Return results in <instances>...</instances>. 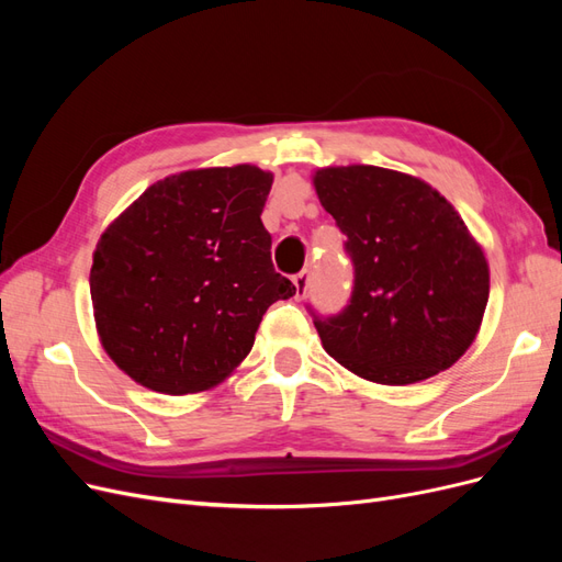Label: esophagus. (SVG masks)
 Here are the masks:
<instances>
[{"instance_id":"obj_1","label":"esophagus","mask_w":562,"mask_h":562,"mask_svg":"<svg viewBox=\"0 0 562 562\" xmlns=\"http://www.w3.org/2000/svg\"><path fill=\"white\" fill-rule=\"evenodd\" d=\"M310 279H312V274H310L307 269L300 271V274L293 279V283H295V297H297V300H302L304 295H307V291H310Z\"/></svg>"}]
</instances>
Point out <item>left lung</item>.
<instances>
[{
	"label": "left lung",
	"mask_w": 562,
	"mask_h": 562,
	"mask_svg": "<svg viewBox=\"0 0 562 562\" xmlns=\"http://www.w3.org/2000/svg\"><path fill=\"white\" fill-rule=\"evenodd\" d=\"M321 206L347 234L353 291L318 337L363 380L403 386L459 361L490 295L483 248L452 203L419 178L380 166H330L314 176Z\"/></svg>",
	"instance_id": "left-lung-1"
}]
</instances>
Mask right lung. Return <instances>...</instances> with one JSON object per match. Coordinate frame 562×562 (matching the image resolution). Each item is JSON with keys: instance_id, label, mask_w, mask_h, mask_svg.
Here are the masks:
<instances>
[{"instance_id": "right-lung-1", "label": "right lung", "mask_w": 562, "mask_h": 562, "mask_svg": "<svg viewBox=\"0 0 562 562\" xmlns=\"http://www.w3.org/2000/svg\"><path fill=\"white\" fill-rule=\"evenodd\" d=\"M258 166L168 176L135 199L93 252L95 328L131 380L182 396L223 382L265 312L295 295L271 265Z\"/></svg>"}]
</instances>
